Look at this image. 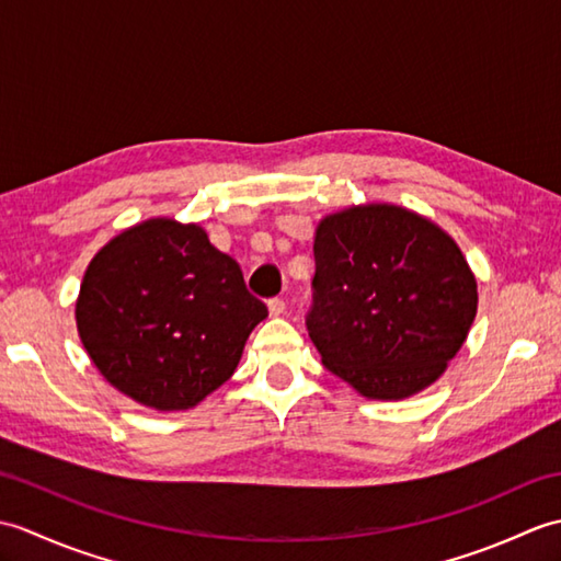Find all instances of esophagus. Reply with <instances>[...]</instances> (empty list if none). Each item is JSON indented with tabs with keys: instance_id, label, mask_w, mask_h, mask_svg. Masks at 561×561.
<instances>
[{
	"instance_id": "obj_1",
	"label": "esophagus",
	"mask_w": 561,
	"mask_h": 561,
	"mask_svg": "<svg viewBox=\"0 0 561 561\" xmlns=\"http://www.w3.org/2000/svg\"><path fill=\"white\" fill-rule=\"evenodd\" d=\"M267 311H270L272 318H277V316H282L284 311H287V304H284V299H270L267 301Z\"/></svg>"
}]
</instances>
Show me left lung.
Returning a JSON list of instances; mask_svg holds the SVG:
<instances>
[{"label": "left lung", "instance_id": "8db88e82", "mask_svg": "<svg viewBox=\"0 0 561 561\" xmlns=\"http://www.w3.org/2000/svg\"><path fill=\"white\" fill-rule=\"evenodd\" d=\"M306 318L328 371L368 400H404L444 376L478 316V279L432 219L388 202L316 226Z\"/></svg>", "mask_w": 561, "mask_h": 561}]
</instances>
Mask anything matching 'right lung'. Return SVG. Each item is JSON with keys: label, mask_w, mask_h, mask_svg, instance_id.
<instances>
[{"label": "right lung", "mask_w": 561, "mask_h": 561, "mask_svg": "<svg viewBox=\"0 0 561 561\" xmlns=\"http://www.w3.org/2000/svg\"><path fill=\"white\" fill-rule=\"evenodd\" d=\"M75 316L83 350L115 390L181 412L233 376L267 306L199 224L153 217L93 255Z\"/></svg>", "instance_id": "obj_1"}]
</instances>
